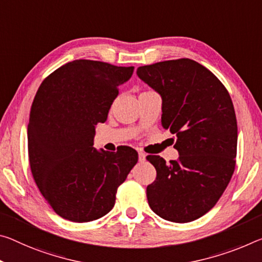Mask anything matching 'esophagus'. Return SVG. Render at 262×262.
<instances>
[{"mask_svg": "<svg viewBox=\"0 0 262 262\" xmlns=\"http://www.w3.org/2000/svg\"><path fill=\"white\" fill-rule=\"evenodd\" d=\"M139 161L141 162V163L146 161V154H144V152H139Z\"/></svg>", "mask_w": 262, "mask_h": 262, "instance_id": "34e87169", "label": "esophagus"}]
</instances>
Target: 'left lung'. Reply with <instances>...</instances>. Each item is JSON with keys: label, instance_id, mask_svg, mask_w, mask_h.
I'll return each mask as SVG.
<instances>
[{"label": "left lung", "instance_id": "8db88e82", "mask_svg": "<svg viewBox=\"0 0 262 262\" xmlns=\"http://www.w3.org/2000/svg\"><path fill=\"white\" fill-rule=\"evenodd\" d=\"M139 78L162 97V126L176 136L180 157L147 160L156 178L147 186L150 209L173 223L201 218L217 204L235 169L238 126L226 87L189 58L140 66Z\"/></svg>", "mask_w": 262, "mask_h": 262}]
</instances>
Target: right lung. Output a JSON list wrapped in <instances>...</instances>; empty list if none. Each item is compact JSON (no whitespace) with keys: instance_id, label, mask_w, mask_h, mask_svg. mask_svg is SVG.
Instances as JSON below:
<instances>
[{"instance_id":"1","label":"right lung","mask_w":262,"mask_h":262,"mask_svg":"<svg viewBox=\"0 0 262 262\" xmlns=\"http://www.w3.org/2000/svg\"><path fill=\"white\" fill-rule=\"evenodd\" d=\"M134 66L78 59L44 79L28 126V152L37 186L55 212L74 223L92 222L113 209L116 191L138 163V151L93 147L95 126L107 120L119 86Z\"/></svg>"}]
</instances>
